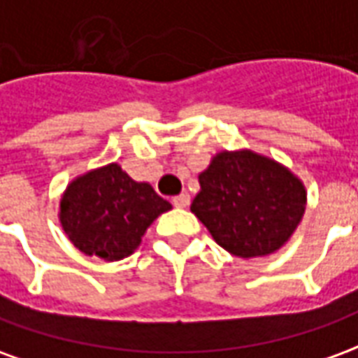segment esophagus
Instances as JSON below:
<instances>
[{"mask_svg":"<svg viewBox=\"0 0 358 358\" xmlns=\"http://www.w3.org/2000/svg\"><path fill=\"white\" fill-rule=\"evenodd\" d=\"M172 203H174V207H178V209H186L187 205H189V195L184 192V194L176 195V197L172 199Z\"/></svg>","mask_w":358,"mask_h":358,"instance_id":"esophagus-1","label":"esophagus"}]
</instances>
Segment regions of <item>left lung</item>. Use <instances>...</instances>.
<instances>
[{"instance_id":"8db88e82","label":"left lung","mask_w":358,"mask_h":358,"mask_svg":"<svg viewBox=\"0 0 358 358\" xmlns=\"http://www.w3.org/2000/svg\"><path fill=\"white\" fill-rule=\"evenodd\" d=\"M192 213L232 255L263 257L289 240L307 192L285 166L253 151H222L199 174Z\"/></svg>"}]
</instances>
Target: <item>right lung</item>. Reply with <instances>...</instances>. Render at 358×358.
Here are the masks:
<instances>
[{"label":"right lung","instance_id":"right-lung-1","mask_svg":"<svg viewBox=\"0 0 358 358\" xmlns=\"http://www.w3.org/2000/svg\"><path fill=\"white\" fill-rule=\"evenodd\" d=\"M166 210L171 203L113 163L66 187L59 218L69 240L82 253L120 261L132 255L149 224Z\"/></svg>","mask_w":358,"mask_h":358}]
</instances>
